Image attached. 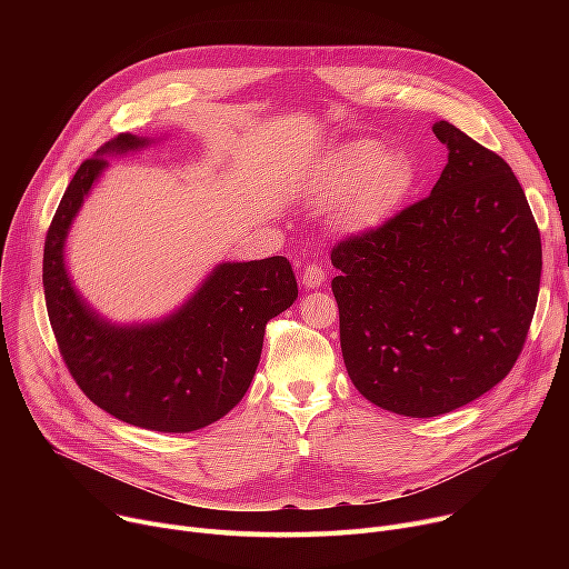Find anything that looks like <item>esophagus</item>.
<instances>
[{
	"label": "esophagus",
	"instance_id": "1",
	"mask_svg": "<svg viewBox=\"0 0 569 569\" xmlns=\"http://www.w3.org/2000/svg\"><path fill=\"white\" fill-rule=\"evenodd\" d=\"M325 281H327V272H325L322 267H318V264H307V267H305V272H302V286H305V288L316 290V288H320Z\"/></svg>",
	"mask_w": 569,
	"mask_h": 569
}]
</instances>
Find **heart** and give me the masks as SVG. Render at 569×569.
Segmentation results:
<instances>
[{
    "instance_id": "heart-1",
    "label": "heart",
    "mask_w": 569,
    "mask_h": 569,
    "mask_svg": "<svg viewBox=\"0 0 569 569\" xmlns=\"http://www.w3.org/2000/svg\"><path fill=\"white\" fill-rule=\"evenodd\" d=\"M415 182V168L401 152H387L371 138L341 144L320 168L311 196L335 207L343 232H367L390 219Z\"/></svg>"
}]
</instances>
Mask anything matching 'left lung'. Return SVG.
<instances>
[{
	"instance_id": "obj_1",
	"label": "left lung",
	"mask_w": 569,
	"mask_h": 569,
	"mask_svg": "<svg viewBox=\"0 0 569 569\" xmlns=\"http://www.w3.org/2000/svg\"><path fill=\"white\" fill-rule=\"evenodd\" d=\"M429 198L332 251L346 371L382 410L452 412L496 387L523 348L542 242L512 168L450 122Z\"/></svg>"
}]
</instances>
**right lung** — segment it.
<instances>
[{"instance_id": "right-lung-1", "label": "right lung", "mask_w": 569, "mask_h": 569, "mask_svg": "<svg viewBox=\"0 0 569 569\" xmlns=\"http://www.w3.org/2000/svg\"><path fill=\"white\" fill-rule=\"evenodd\" d=\"M163 138L122 133L106 142L73 174L50 223L43 249L48 318L80 390L131 427L189 433L230 412L256 376L264 325L297 300V281L283 256L223 260L170 313L117 322L76 288L67 239L108 159L138 154Z\"/></svg>"}]
</instances>
